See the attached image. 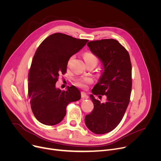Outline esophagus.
<instances>
[{
	"label": "esophagus",
	"instance_id": "1",
	"mask_svg": "<svg viewBox=\"0 0 161 161\" xmlns=\"http://www.w3.org/2000/svg\"><path fill=\"white\" fill-rule=\"evenodd\" d=\"M81 96L82 98H88V96L86 95V92H81Z\"/></svg>",
	"mask_w": 161,
	"mask_h": 161
}]
</instances>
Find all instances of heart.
<instances>
[{
  "label": "heart",
  "instance_id": "1",
  "mask_svg": "<svg viewBox=\"0 0 161 161\" xmlns=\"http://www.w3.org/2000/svg\"><path fill=\"white\" fill-rule=\"evenodd\" d=\"M83 57L84 59H85L86 63L89 62V61H95L97 63V57L91 53H84L83 55ZM74 58V56H72L69 60V63H70V61ZM92 82V79L90 77H86V78H83L81 79H80L78 81H77V86H79L80 87H82V88H85L86 87L87 85L89 83H91Z\"/></svg>",
  "mask_w": 161,
  "mask_h": 161
}]
</instances>
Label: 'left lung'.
I'll list each match as a JSON object with an SVG mask.
<instances>
[{"label":"left lung","instance_id":"1","mask_svg":"<svg viewBox=\"0 0 161 161\" xmlns=\"http://www.w3.org/2000/svg\"><path fill=\"white\" fill-rule=\"evenodd\" d=\"M102 63V74L92 90L90 98L94 109L85 117L87 127L97 134L113 130L122 120L130 101L132 89V66L126 49L114 39L91 41L87 44ZM105 95V103L94 95Z\"/></svg>","mask_w":161,"mask_h":161}]
</instances>
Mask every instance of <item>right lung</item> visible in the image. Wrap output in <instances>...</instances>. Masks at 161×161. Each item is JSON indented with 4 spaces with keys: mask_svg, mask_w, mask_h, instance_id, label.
<instances>
[{
    "mask_svg": "<svg viewBox=\"0 0 161 161\" xmlns=\"http://www.w3.org/2000/svg\"><path fill=\"white\" fill-rule=\"evenodd\" d=\"M87 42L55 33L38 47L29 73L28 92L32 111L41 123L49 126L59 123L66 114L68 104L81 98V92L75 86L63 91L55 83L59 74L66 72L69 58Z\"/></svg>",
    "mask_w": 161,
    "mask_h": 161,
    "instance_id": "obj_1",
    "label": "right lung"
}]
</instances>
